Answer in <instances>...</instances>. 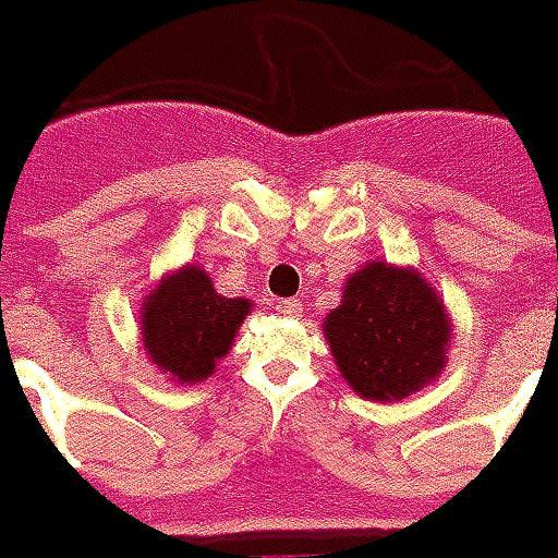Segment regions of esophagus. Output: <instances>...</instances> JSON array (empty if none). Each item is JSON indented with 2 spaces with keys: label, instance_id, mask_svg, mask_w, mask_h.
Returning a JSON list of instances; mask_svg holds the SVG:
<instances>
[{
  "label": "esophagus",
  "instance_id": "1",
  "mask_svg": "<svg viewBox=\"0 0 558 558\" xmlns=\"http://www.w3.org/2000/svg\"><path fill=\"white\" fill-rule=\"evenodd\" d=\"M279 312L288 314V317H300V312H303V303H300L296 296H288V300H282V303H279Z\"/></svg>",
  "mask_w": 558,
  "mask_h": 558
}]
</instances>
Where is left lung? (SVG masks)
<instances>
[{
	"label": "left lung",
	"instance_id": "obj_1",
	"mask_svg": "<svg viewBox=\"0 0 558 558\" xmlns=\"http://www.w3.org/2000/svg\"><path fill=\"white\" fill-rule=\"evenodd\" d=\"M324 332L355 393L397 403L441 376L453 326L417 270L367 262L343 282V300L326 314Z\"/></svg>",
	"mask_w": 558,
	"mask_h": 558
}]
</instances>
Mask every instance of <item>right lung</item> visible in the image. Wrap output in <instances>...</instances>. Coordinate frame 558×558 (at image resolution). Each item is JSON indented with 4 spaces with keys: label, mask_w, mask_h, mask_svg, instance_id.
<instances>
[{
    "label": "right lung",
    "mask_w": 558,
    "mask_h": 558,
    "mask_svg": "<svg viewBox=\"0 0 558 558\" xmlns=\"http://www.w3.org/2000/svg\"><path fill=\"white\" fill-rule=\"evenodd\" d=\"M253 312L250 300L220 296L203 267H179L155 284L141 312V338L149 362L173 383L194 385L215 374L234 335Z\"/></svg>",
    "instance_id": "right-lung-1"
}]
</instances>
